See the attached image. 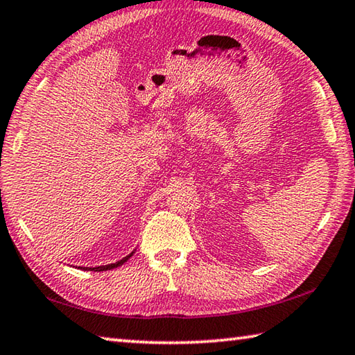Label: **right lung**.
<instances>
[{"instance_id":"1","label":"right lung","mask_w":355,"mask_h":355,"mask_svg":"<svg viewBox=\"0 0 355 355\" xmlns=\"http://www.w3.org/2000/svg\"><path fill=\"white\" fill-rule=\"evenodd\" d=\"M133 253H135V251H132V253L128 254V256L122 257V259L118 261V262L108 263V266H99V267H79V268H80V270H87V272H105V270H113V268H116V267H121L122 263L130 259V257L133 256Z\"/></svg>"}]
</instances>
